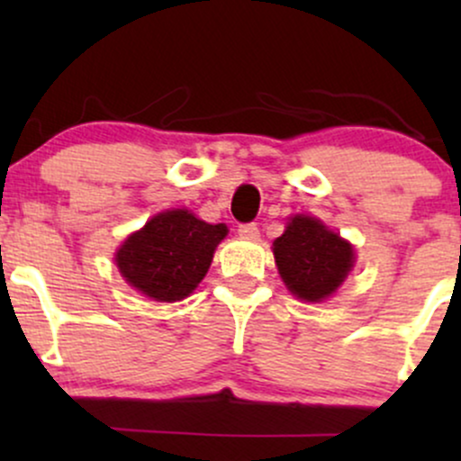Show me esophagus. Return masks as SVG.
<instances>
[{
  "instance_id": "obj_1",
  "label": "esophagus",
  "mask_w": 461,
  "mask_h": 461,
  "mask_svg": "<svg viewBox=\"0 0 461 461\" xmlns=\"http://www.w3.org/2000/svg\"><path fill=\"white\" fill-rule=\"evenodd\" d=\"M238 234H240L242 238H258L260 230H258L256 223H242V225H238Z\"/></svg>"
}]
</instances>
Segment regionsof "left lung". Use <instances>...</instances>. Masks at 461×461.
<instances>
[{"instance_id":"1","label":"left lung","mask_w":461,"mask_h":461,"mask_svg":"<svg viewBox=\"0 0 461 461\" xmlns=\"http://www.w3.org/2000/svg\"><path fill=\"white\" fill-rule=\"evenodd\" d=\"M273 253L284 284L303 301L330 297L353 267V247L312 216H294Z\"/></svg>"}]
</instances>
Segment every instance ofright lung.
I'll return each mask as SVG.
<instances>
[{
    "mask_svg": "<svg viewBox=\"0 0 461 461\" xmlns=\"http://www.w3.org/2000/svg\"><path fill=\"white\" fill-rule=\"evenodd\" d=\"M227 227L210 225L188 210L162 212L131 234L116 253V267L130 285L156 301L188 297L208 273Z\"/></svg>",
    "mask_w": 461,
    "mask_h": 461,
    "instance_id": "add662e5",
    "label": "right lung"
}]
</instances>
